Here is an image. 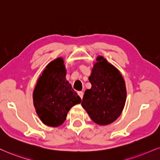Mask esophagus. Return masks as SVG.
Here are the masks:
<instances>
[{"label":"esophagus","instance_id":"34e87169","mask_svg":"<svg viewBox=\"0 0 160 160\" xmlns=\"http://www.w3.org/2000/svg\"><path fill=\"white\" fill-rule=\"evenodd\" d=\"M78 95L80 96V98H83L84 92H82V91H78Z\"/></svg>","mask_w":160,"mask_h":160}]
</instances>
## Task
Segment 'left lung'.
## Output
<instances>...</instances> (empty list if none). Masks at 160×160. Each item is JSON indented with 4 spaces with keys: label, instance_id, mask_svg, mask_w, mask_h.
Wrapping results in <instances>:
<instances>
[{
    "label": "left lung",
    "instance_id": "8db88e82",
    "mask_svg": "<svg viewBox=\"0 0 160 160\" xmlns=\"http://www.w3.org/2000/svg\"><path fill=\"white\" fill-rule=\"evenodd\" d=\"M89 76L91 88L84 92L82 105L94 122L107 125L121 115L127 96L125 82L118 69L98 56Z\"/></svg>",
    "mask_w": 160,
    "mask_h": 160
}]
</instances>
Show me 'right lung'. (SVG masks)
Here are the masks:
<instances>
[{
    "label": "right lung",
    "mask_w": 160,
    "mask_h": 160,
    "mask_svg": "<svg viewBox=\"0 0 160 160\" xmlns=\"http://www.w3.org/2000/svg\"><path fill=\"white\" fill-rule=\"evenodd\" d=\"M81 102L66 80L63 58L49 63L33 91V104L41 122L50 127H58L64 123L70 108Z\"/></svg>",
    "instance_id": "obj_1"
}]
</instances>
